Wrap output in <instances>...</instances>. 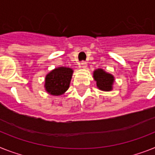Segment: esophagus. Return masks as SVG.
<instances>
[{"instance_id":"1","label":"esophagus","mask_w":155,"mask_h":155,"mask_svg":"<svg viewBox=\"0 0 155 155\" xmlns=\"http://www.w3.org/2000/svg\"><path fill=\"white\" fill-rule=\"evenodd\" d=\"M80 67L82 69H85L87 67V62H81L80 63Z\"/></svg>"}]
</instances>
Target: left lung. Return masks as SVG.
Here are the masks:
<instances>
[{
    "instance_id": "obj_1",
    "label": "left lung",
    "mask_w": 155,
    "mask_h": 155,
    "mask_svg": "<svg viewBox=\"0 0 155 155\" xmlns=\"http://www.w3.org/2000/svg\"><path fill=\"white\" fill-rule=\"evenodd\" d=\"M93 77L97 82V87L100 90L105 92L112 91L115 81L113 75L107 73L103 69H97L93 71Z\"/></svg>"
}]
</instances>
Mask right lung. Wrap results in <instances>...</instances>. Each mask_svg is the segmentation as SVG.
I'll use <instances>...</instances> for the list:
<instances>
[{
	"mask_svg": "<svg viewBox=\"0 0 155 155\" xmlns=\"http://www.w3.org/2000/svg\"><path fill=\"white\" fill-rule=\"evenodd\" d=\"M73 73V69L65 66H59L50 71L45 77V90L52 96L64 94L70 87Z\"/></svg>",
	"mask_w": 155,
	"mask_h": 155,
	"instance_id": "right-lung-1",
	"label": "right lung"
}]
</instances>
